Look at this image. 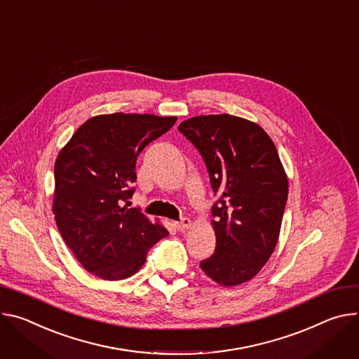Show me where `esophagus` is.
<instances>
[{"label": "esophagus", "instance_id": "obj_1", "mask_svg": "<svg viewBox=\"0 0 359 359\" xmlns=\"http://www.w3.org/2000/svg\"><path fill=\"white\" fill-rule=\"evenodd\" d=\"M191 225H192V222H191L189 218H182L181 221L174 222V226H175L178 231H185V229L191 228Z\"/></svg>", "mask_w": 359, "mask_h": 359}]
</instances>
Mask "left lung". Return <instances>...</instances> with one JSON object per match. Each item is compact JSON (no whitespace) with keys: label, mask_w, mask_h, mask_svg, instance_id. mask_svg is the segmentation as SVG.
<instances>
[{"label":"left lung","mask_w":359,"mask_h":359,"mask_svg":"<svg viewBox=\"0 0 359 359\" xmlns=\"http://www.w3.org/2000/svg\"><path fill=\"white\" fill-rule=\"evenodd\" d=\"M178 130L201 152L219 204L211 221L217 247L200 264L221 287L241 285L261 271L280 238L288 178L271 137L250 119L198 115Z\"/></svg>","instance_id":"1"}]
</instances>
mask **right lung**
<instances>
[{
  "label": "right lung",
  "instance_id": "right-lung-1",
  "mask_svg": "<svg viewBox=\"0 0 359 359\" xmlns=\"http://www.w3.org/2000/svg\"><path fill=\"white\" fill-rule=\"evenodd\" d=\"M175 121L152 114L95 115L58 152L53 200L58 231L76 261L101 280L133 276L148 250L168 235L161 222L123 201L134 194L137 156Z\"/></svg>",
  "mask_w": 359,
  "mask_h": 359
}]
</instances>
